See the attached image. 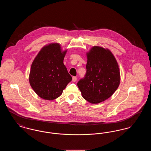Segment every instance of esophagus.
<instances>
[{
	"label": "esophagus",
	"instance_id": "esophagus-1",
	"mask_svg": "<svg viewBox=\"0 0 151 151\" xmlns=\"http://www.w3.org/2000/svg\"><path fill=\"white\" fill-rule=\"evenodd\" d=\"M76 80H77V78H76V77L73 76V77L72 78V81H73V82H75Z\"/></svg>",
	"mask_w": 151,
	"mask_h": 151
}]
</instances>
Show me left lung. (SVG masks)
I'll return each instance as SVG.
<instances>
[{
	"mask_svg": "<svg viewBox=\"0 0 151 151\" xmlns=\"http://www.w3.org/2000/svg\"><path fill=\"white\" fill-rule=\"evenodd\" d=\"M86 72L78 83L83 97L93 104L110 97L120 84L121 75L115 57L108 49L94 46L86 52Z\"/></svg>",
	"mask_w": 151,
	"mask_h": 151,
	"instance_id": "1",
	"label": "left lung"
}]
</instances>
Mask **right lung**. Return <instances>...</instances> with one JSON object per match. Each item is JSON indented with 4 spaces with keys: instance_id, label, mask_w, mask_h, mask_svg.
<instances>
[{
    "instance_id": "obj_1",
    "label": "right lung",
    "mask_w": 151,
    "mask_h": 151,
    "mask_svg": "<svg viewBox=\"0 0 151 151\" xmlns=\"http://www.w3.org/2000/svg\"><path fill=\"white\" fill-rule=\"evenodd\" d=\"M67 50L58 43L45 45L32 62L29 73L30 85L42 99L51 101L59 97L72 80L63 63Z\"/></svg>"
}]
</instances>
